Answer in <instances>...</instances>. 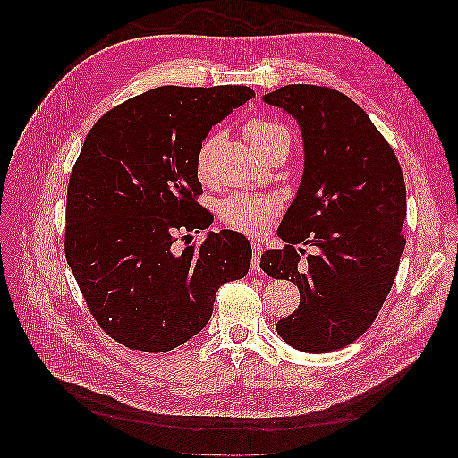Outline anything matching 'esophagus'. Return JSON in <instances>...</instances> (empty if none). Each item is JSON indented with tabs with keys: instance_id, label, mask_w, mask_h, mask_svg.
<instances>
[{
	"instance_id": "esophagus-1",
	"label": "esophagus",
	"mask_w": 458,
	"mask_h": 458,
	"mask_svg": "<svg viewBox=\"0 0 458 458\" xmlns=\"http://www.w3.org/2000/svg\"><path fill=\"white\" fill-rule=\"evenodd\" d=\"M251 250H253V255H251V270L253 272H259V263H260V253H263V246H260L259 242H251Z\"/></svg>"
}]
</instances>
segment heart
I'll return each instance as SVG.
<instances>
[{"mask_svg": "<svg viewBox=\"0 0 458 458\" xmlns=\"http://www.w3.org/2000/svg\"><path fill=\"white\" fill-rule=\"evenodd\" d=\"M244 138L248 143L259 152L260 157L265 152L277 145H289V132L285 126L274 123L270 119H250L244 124ZM216 147V138L208 136L198 148L195 155V175L201 182H210L212 179V152ZM279 205L274 198L257 193H233L229 198L222 199L217 205V217L224 225L244 234H259L272 222V217L277 214Z\"/></svg>", "mask_w": 458, "mask_h": 458, "instance_id": "heart-1", "label": "heart"}]
</instances>
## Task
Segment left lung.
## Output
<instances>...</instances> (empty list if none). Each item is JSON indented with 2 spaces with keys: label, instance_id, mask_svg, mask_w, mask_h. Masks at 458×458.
Returning a JSON list of instances; mask_svg holds the SVG:
<instances>
[{
  "label": "left lung",
  "instance_id": "obj_1",
  "mask_svg": "<svg viewBox=\"0 0 458 458\" xmlns=\"http://www.w3.org/2000/svg\"><path fill=\"white\" fill-rule=\"evenodd\" d=\"M263 100L298 121L306 155L277 229L287 244L260 255V268L300 291L298 310L276 330L298 351H337L369 330L395 281L406 244L403 169L361 107L330 87L293 83ZM298 243L314 248L306 261Z\"/></svg>",
  "mask_w": 458,
  "mask_h": 458
}]
</instances>
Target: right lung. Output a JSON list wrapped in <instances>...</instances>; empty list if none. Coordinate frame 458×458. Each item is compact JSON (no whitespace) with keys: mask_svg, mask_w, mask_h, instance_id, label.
<instances>
[{"mask_svg":"<svg viewBox=\"0 0 458 458\" xmlns=\"http://www.w3.org/2000/svg\"><path fill=\"white\" fill-rule=\"evenodd\" d=\"M253 97L246 85L157 87L106 112L83 141L64 255L87 310L130 351L186 343L210 320L217 289L248 274L251 246L241 233H208L181 253L173 244L210 227L195 155L208 130Z\"/></svg>","mask_w":458,"mask_h":458,"instance_id":"obj_1","label":"right lung"}]
</instances>
